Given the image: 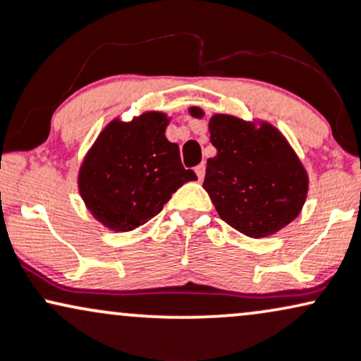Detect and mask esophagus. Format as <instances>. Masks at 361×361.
I'll list each match as a JSON object with an SVG mask.
<instances>
[{
    "label": "esophagus",
    "instance_id": "obj_1",
    "mask_svg": "<svg viewBox=\"0 0 361 361\" xmlns=\"http://www.w3.org/2000/svg\"><path fill=\"white\" fill-rule=\"evenodd\" d=\"M194 172H196L197 179L202 180V177H204V172H206V165L204 164H199L196 169H194Z\"/></svg>",
    "mask_w": 361,
    "mask_h": 361
}]
</instances>
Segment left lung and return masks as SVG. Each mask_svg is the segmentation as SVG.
<instances>
[{
  "label": "left lung",
  "mask_w": 361,
  "mask_h": 361,
  "mask_svg": "<svg viewBox=\"0 0 361 361\" xmlns=\"http://www.w3.org/2000/svg\"><path fill=\"white\" fill-rule=\"evenodd\" d=\"M189 113L204 116L197 106ZM209 133L218 154L207 159L202 188L223 221L250 238H264L298 218L309 177L281 131L265 121L257 126L231 114H214Z\"/></svg>",
  "instance_id": "1"
}]
</instances>
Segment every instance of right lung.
<instances>
[{
	"instance_id": "add662e5",
	"label": "right lung",
	"mask_w": 361,
	"mask_h": 361,
	"mask_svg": "<svg viewBox=\"0 0 361 361\" xmlns=\"http://www.w3.org/2000/svg\"><path fill=\"white\" fill-rule=\"evenodd\" d=\"M167 114L148 111L113 120L89 148L79 169L84 204L103 226L123 233L162 211L180 185L197 180L182 167L179 145L165 138Z\"/></svg>"
}]
</instances>
